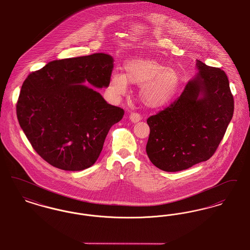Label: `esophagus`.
<instances>
[{"label": "esophagus", "instance_id": "obj_1", "mask_svg": "<svg viewBox=\"0 0 250 250\" xmlns=\"http://www.w3.org/2000/svg\"><path fill=\"white\" fill-rule=\"evenodd\" d=\"M129 118H130L131 122L137 123V122H139L140 120L142 119V116H141V114L138 113V112H131Z\"/></svg>", "mask_w": 250, "mask_h": 250}]
</instances>
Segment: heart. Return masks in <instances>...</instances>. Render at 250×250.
<instances>
[{"instance_id": "b5f03b06", "label": "heart", "mask_w": 250, "mask_h": 250, "mask_svg": "<svg viewBox=\"0 0 250 250\" xmlns=\"http://www.w3.org/2000/svg\"><path fill=\"white\" fill-rule=\"evenodd\" d=\"M125 74L113 73L110 89L117 96L127 91L128 83L142 85L141 96L143 102L151 107H157L168 101L178 87L177 74L166 68L160 62L149 59H133L125 63Z\"/></svg>"}]
</instances>
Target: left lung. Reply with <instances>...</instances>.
<instances>
[{"label": "left lung", "mask_w": 250, "mask_h": 250, "mask_svg": "<svg viewBox=\"0 0 250 250\" xmlns=\"http://www.w3.org/2000/svg\"><path fill=\"white\" fill-rule=\"evenodd\" d=\"M199 74L168 107L147 119L146 153L165 171L208 160L222 141L234 110L226 73L197 61Z\"/></svg>", "instance_id": "obj_1"}]
</instances>
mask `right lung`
Returning <instances> with one entry per match:
<instances>
[{"label":"right lung","instance_id":"right-lung-1","mask_svg":"<svg viewBox=\"0 0 250 250\" xmlns=\"http://www.w3.org/2000/svg\"><path fill=\"white\" fill-rule=\"evenodd\" d=\"M112 69L111 56L95 53L52 61L24 81L18 120L35 151L51 166L76 171L95 164L125 111L82 83L107 87Z\"/></svg>","mask_w":250,"mask_h":250}]
</instances>
